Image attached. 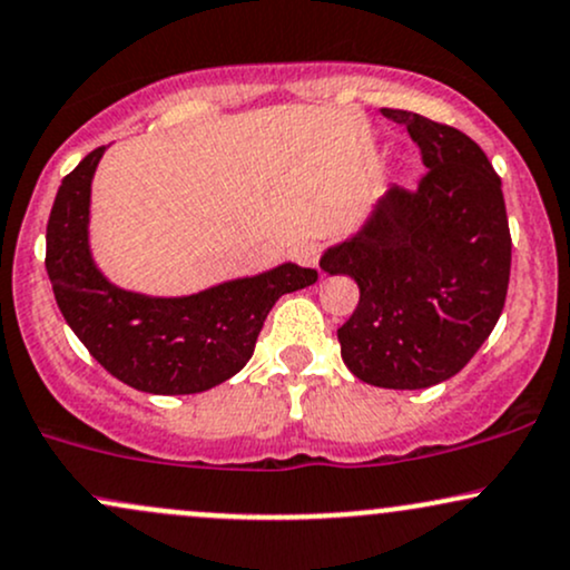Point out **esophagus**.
<instances>
[{"mask_svg": "<svg viewBox=\"0 0 570 570\" xmlns=\"http://www.w3.org/2000/svg\"><path fill=\"white\" fill-rule=\"evenodd\" d=\"M318 254H322V246L313 244V240H303L292 248V257L294 263L305 265V267H316L318 265Z\"/></svg>", "mask_w": 570, "mask_h": 570, "instance_id": "esophagus-1", "label": "esophagus"}]
</instances>
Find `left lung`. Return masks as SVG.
Segmentation results:
<instances>
[{
	"label": "left lung",
	"mask_w": 570,
	"mask_h": 570,
	"mask_svg": "<svg viewBox=\"0 0 570 570\" xmlns=\"http://www.w3.org/2000/svg\"><path fill=\"white\" fill-rule=\"evenodd\" d=\"M407 128L426 174L391 187L356 235L326 248L322 271L351 276L358 305L337 330L343 362L377 389L453 377L493 332L512 267L501 176L466 134L383 109Z\"/></svg>",
	"instance_id": "8db88e82"
}]
</instances>
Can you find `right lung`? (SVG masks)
Instances as JSON below:
<instances>
[{"instance_id": "obj_1", "label": "right lung", "mask_w": 570, "mask_h": 570, "mask_svg": "<svg viewBox=\"0 0 570 570\" xmlns=\"http://www.w3.org/2000/svg\"><path fill=\"white\" fill-rule=\"evenodd\" d=\"M104 149L63 176L48 219V267L56 303L109 375L147 394H200L244 370L267 313L284 294L316 284L294 263L235 278L189 297H147L104 278L88 246L90 181Z\"/></svg>"}]
</instances>
